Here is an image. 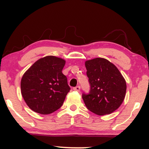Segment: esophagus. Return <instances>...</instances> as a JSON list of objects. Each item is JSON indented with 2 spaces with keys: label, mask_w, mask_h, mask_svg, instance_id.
I'll use <instances>...</instances> for the list:
<instances>
[{
  "label": "esophagus",
  "mask_w": 149,
  "mask_h": 149,
  "mask_svg": "<svg viewBox=\"0 0 149 149\" xmlns=\"http://www.w3.org/2000/svg\"><path fill=\"white\" fill-rule=\"evenodd\" d=\"M80 90V86H76V87H75L74 88H73V90H74V91L79 92Z\"/></svg>",
  "instance_id": "34e87169"
}]
</instances>
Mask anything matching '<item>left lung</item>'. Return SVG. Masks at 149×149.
<instances>
[{
    "instance_id": "1",
    "label": "left lung",
    "mask_w": 149,
    "mask_h": 149,
    "mask_svg": "<svg viewBox=\"0 0 149 149\" xmlns=\"http://www.w3.org/2000/svg\"><path fill=\"white\" fill-rule=\"evenodd\" d=\"M90 84L88 95H83L87 109L99 116L114 112L125 97L127 85L118 68L107 59L95 58L85 61Z\"/></svg>"
}]
</instances>
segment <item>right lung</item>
Listing matches in <instances>:
<instances>
[{
    "label": "right lung",
    "mask_w": 149,
    "mask_h": 149,
    "mask_svg": "<svg viewBox=\"0 0 149 149\" xmlns=\"http://www.w3.org/2000/svg\"><path fill=\"white\" fill-rule=\"evenodd\" d=\"M66 61L55 56H46L36 61L24 73L21 92L26 104L34 112L47 115L59 109L70 87L62 73Z\"/></svg>",
    "instance_id": "obj_1"
}]
</instances>
